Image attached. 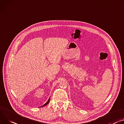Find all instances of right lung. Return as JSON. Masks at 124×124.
I'll list each match as a JSON object with an SVG mask.
<instances>
[{"instance_id": "add662e5", "label": "right lung", "mask_w": 124, "mask_h": 124, "mask_svg": "<svg viewBox=\"0 0 124 124\" xmlns=\"http://www.w3.org/2000/svg\"><path fill=\"white\" fill-rule=\"evenodd\" d=\"M49 100H50V98L48 99V101H47V102H46V103H45L44 105H42V106H41V107H43V106H46V105H47V104L49 103Z\"/></svg>"}]
</instances>
